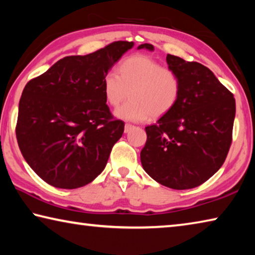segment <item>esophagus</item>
I'll use <instances>...</instances> for the list:
<instances>
[{"mask_svg": "<svg viewBox=\"0 0 255 255\" xmlns=\"http://www.w3.org/2000/svg\"><path fill=\"white\" fill-rule=\"evenodd\" d=\"M132 128H133L132 125H130V124H126V125H125V132H129V131L131 130Z\"/></svg>", "mask_w": 255, "mask_h": 255, "instance_id": "1", "label": "esophagus"}]
</instances>
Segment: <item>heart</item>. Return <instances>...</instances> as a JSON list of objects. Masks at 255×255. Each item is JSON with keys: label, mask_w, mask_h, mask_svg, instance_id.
Listing matches in <instances>:
<instances>
[{"label": "heart", "mask_w": 255, "mask_h": 255, "mask_svg": "<svg viewBox=\"0 0 255 255\" xmlns=\"http://www.w3.org/2000/svg\"><path fill=\"white\" fill-rule=\"evenodd\" d=\"M106 101L117 107L130 96V100L116 109V117L128 122H145L150 116L161 118L173 109L181 94L178 73L163 67L144 54L123 60L118 73L109 71L102 80Z\"/></svg>", "instance_id": "1"}]
</instances>
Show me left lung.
Listing matches in <instances>:
<instances>
[{"mask_svg": "<svg viewBox=\"0 0 255 255\" xmlns=\"http://www.w3.org/2000/svg\"><path fill=\"white\" fill-rule=\"evenodd\" d=\"M141 48L154 50V46H138ZM166 63L178 73L181 94L169 114L145 128L147 140L140 161L146 173L162 185L192 189L225 162L232 144L235 99L200 63L170 54Z\"/></svg>", "mask_w": 255, "mask_h": 255, "instance_id": "8db88e82", "label": "left lung"}]
</instances>
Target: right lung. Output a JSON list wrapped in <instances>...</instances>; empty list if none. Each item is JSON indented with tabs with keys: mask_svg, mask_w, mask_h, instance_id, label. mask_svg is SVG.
<instances>
[{
	"mask_svg": "<svg viewBox=\"0 0 255 255\" xmlns=\"http://www.w3.org/2000/svg\"><path fill=\"white\" fill-rule=\"evenodd\" d=\"M132 46L115 41L92 54L67 56L24 86L16 139L25 162L45 182L81 188L106 167L125 124L111 115L102 80Z\"/></svg>",
	"mask_w": 255,
	"mask_h": 255,
	"instance_id": "right-lung-1",
	"label": "right lung"
}]
</instances>
